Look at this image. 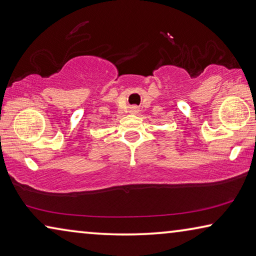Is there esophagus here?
Returning <instances> with one entry per match:
<instances>
[{
    "instance_id": "34e87169",
    "label": "esophagus",
    "mask_w": 256,
    "mask_h": 256,
    "mask_svg": "<svg viewBox=\"0 0 256 256\" xmlns=\"http://www.w3.org/2000/svg\"><path fill=\"white\" fill-rule=\"evenodd\" d=\"M130 112H131V114H138L139 109L136 108V106H131V109H130Z\"/></svg>"
}]
</instances>
